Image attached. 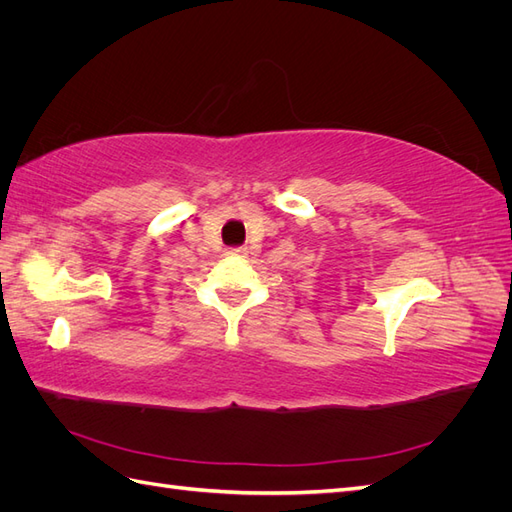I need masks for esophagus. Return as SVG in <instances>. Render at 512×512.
Wrapping results in <instances>:
<instances>
[{"instance_id":"34e87169","label":"esophagus","mask_w":512,"mask_h":512,"mask_svg":"<svg viewBox=\"0 0 512 512\" xmlns=\"http://www.w3.org/2000/svg\"><path fill=\"white\" fill-rule=\"evenodd\" d=\"M247 254L245 247H228L226 250V256H235V258H243Z\"/></svg>"}]
</instances>
